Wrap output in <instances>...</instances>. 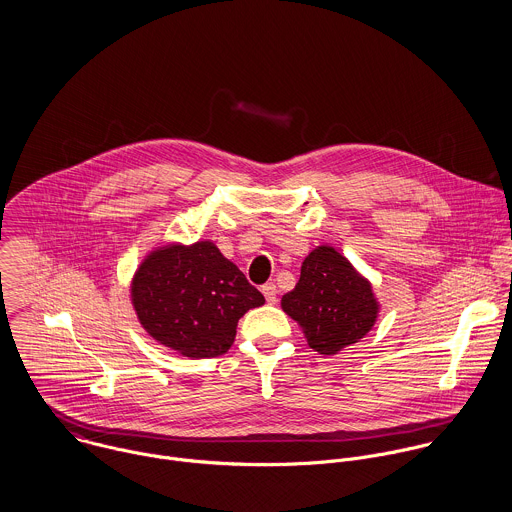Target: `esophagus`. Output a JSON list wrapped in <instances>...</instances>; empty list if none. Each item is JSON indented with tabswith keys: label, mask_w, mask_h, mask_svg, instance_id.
Returning <instances> with one entry per match:
<instances>
[{
	"label": "esophagus",
	"mask_w": 512,
	"mask_h": 512,
	"mask_svg": "<svg viewBox=\"0 0 512 512\" xmlns=\"http://www.w3.org/2000/svg\"><path fill=\"white\" fill-rule=\"evenodd\" d=\"M262 293H264V297H266V301H268L270 305H274V303L278 301V288H276V284H266V286L262 288Z\"/></svg>",
	"instance_id": "obj_1"
}]
</instances>
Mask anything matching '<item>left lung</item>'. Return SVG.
Here are the masks:
<instances>
[{"label":"left lung","instance_id":"8db88e82","mask_svg":"<svg viewBox=\"0 0 512 512\" xmlns=\"http://www.w3.org/2000/svg\"><path fill=\"white\" fill-rule=\"evenodd\" d=\"M282 309L295 319L307 345L319 355H335L372 329L378 303L365 278L331 246L315 248L301 264Z\"/></svg>","mask_w":512,"mask_h":512}]
</instances>
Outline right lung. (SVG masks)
Masks as SVG:
<instances>
[{
    "label": "right lung",
    "instance_id": "obj_1",
    "mask_svg": "<svg viewBox=\"0 0 512 512\" xmlns=\"http://www.w3.org/2000/svg\"><path fill=\"white\" fill-rule=\"evenodd\" d=\"M132 303L155 341L191 359H211L230 349L238 319L264 305V295L205 240L153 250L134 276Z\"/></svg>",
    "mask_w": 512,
    "mask_h": 512
}]
</instances>
